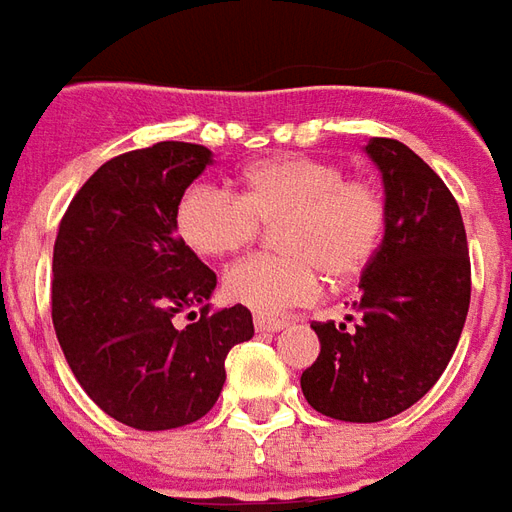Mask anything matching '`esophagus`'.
Masks as SVG:
<instances>
[{"instance_id": "obj_1", "label": "esophagus", "mask_w": 512, "mask_h": 512, "mask_svg": "<svg viewBox=\"0 0 512 512\" xmlns=\"http://www.w3.org/2000/svg\"><path fill=\"white\" fill-rule=\"evenodd\" d=\"M285 326H288V323L279 321V318H263V315H257V318H255V329H257V332H263V334L279 332V329H285Z\"/></svg>"}]
</instances>
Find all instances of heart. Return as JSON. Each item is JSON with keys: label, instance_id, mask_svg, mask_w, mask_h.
<instances>
[{"label": "heart", "instance_id": "1", "mask_svg": "<svg viewBox=\"0 0 512 512\" xmlns=\"http://www.w3.org/2000/svg\"><path fill=\"white\" fill-rule=\"evenodd\" d=\"M241 194L191 183L175 205V230L191 252L224 257L244 249L260 227L277 224L282 255H252L224 274V296L260 315L310 304L321 271L332 282L359 277L381 249L386 197L378 183L345 178L343 164L279 153L244 169Z\"/></svg>", "mask_w": 512, "mask_h": 512}]
</instances>
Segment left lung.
I'll use <instances>...</instances> for the list:
<instances>
[{
	"label": "left lung",
	"mask_w": 512,
	"mask_h": 512,
	"mask_svg": "<svg viewBox=\"0 0 512 512\" xmlns=\"http://www.w3.org/2000/svg\"><path fill=\"white\" fill-rule=\"evenodd\" d=\"M365 153L384 180V241L359 279V318L312 323L321 354L301 373L307 403L343 422H381L428 395L472 296L461 208L444 180L397 139L376 136Z\"/></svg>",
	"instance_id": "1"
}]
</instances>
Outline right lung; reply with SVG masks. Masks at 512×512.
<instances>
[{"label": "right lung", "instance_id": "right-lung-1", "mask_svg": "<svg viewBox=\"0 0 512 512\" xmlns=\"http://www.w3.org/2000/svg\"><path fill=\"white\" fill-rule=\"evenodd\" d=\"M213 161L208 147L158 142L106 161L76 191L54 241L51 321L73 376L109 417L172 430L205 417L252 312H211L216 274L175 230L180 194ZM201 307L186 330L174 315Z\"/></svg>", "mask_w": 512, "mask_h": 512}]
</instances>
